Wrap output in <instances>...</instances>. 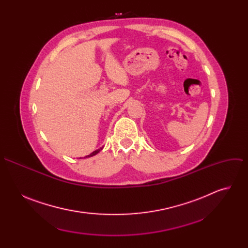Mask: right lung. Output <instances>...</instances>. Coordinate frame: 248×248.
I'll list each match as a JSON object with an SVG mask.
<instances>
[{"mask_svg": "<svg viewBox=\"0 0 248 248\" xmlns=\"http://www.w3.org/2000/svg\"><path fill=\"white\" fill-rule=\"evenodd\" d=\"M101 150H102V148H100V149H98V150H95V151H94V152H92V153H91V154H89V155H87V156H85V157H84V158H88V157H92V156H94V155H96V154H97V153H99V152H100V151H101Z\"/></svg>", "mask_w": 248, "mask_h": 248, "instance_id": "1", "label": "right lung"}]
</instances>
